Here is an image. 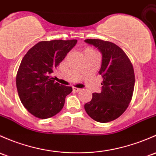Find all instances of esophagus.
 I'll use <instances>...</instances> for the list:
<instances>
[{"label": "esophagus", "instance_id": "34e87169", "mask_svg": "<svg viewBox=\"0 0 156 156\" xmlns=\"http://www.w3.org/2000/svg\"><path fill=\"white\" fill-rule=\"evenodd\" d=\"M73 90L75 92H79L81 90V88H78V87H73Z\"/></svg>", "mask_w": 156, "mask_h": 156}]
</instances>
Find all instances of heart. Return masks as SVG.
<instances>
[{"label": "heart", "instance_id": "obj_1", "mask_svg": "<svg viewBox=\"0 0 156 156\" xmlns=\"http://www.w3.org/2000/svg\"><path fill=\"white\" fill-rule=\"evenodd\" d=\"M86 50H92V49H90V48H87V49H86Z\"/></svg>", "mask_w": 156, "mask_h": 156}]
</instances>
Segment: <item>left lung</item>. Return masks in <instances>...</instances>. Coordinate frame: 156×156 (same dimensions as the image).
<instances>
[{
	"label": "left lung",
	"mask_w": 156,
	"mask_h": 156,
	"mask_svg": "<svg viewBox=\"0 0 156 156\" xmlns=\"http://www.w3.org/2000/svg\"><path fill=\"white\" fill-rule=\"evenodd\" d=\"M84 41L101 53L99 73L103 78L101 93H93L91 101L84 105V109L97 122H111L123 114L132 100L134 87L133 66L116 44L96 39Z\"/></svg>",
	"instance_id": "1"
}]
</instances>
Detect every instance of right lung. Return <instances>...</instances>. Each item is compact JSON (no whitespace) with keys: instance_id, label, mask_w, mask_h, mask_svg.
I'll return each instance as SVG.
<instances>
[{"instance_id":"1","label":"right lung","mask_w":156,"mask_h":156,"mask_svg":"<svg viewBox=\"0 0 156 156\" xmlns=\"http://www.w3.org/2000/svg\"><path fill=\"white\" fill-rule=\"evenodd\" d=\"M76 43V39L42 41L23 57L16 87L24 107L36 117L47 119L56 115L73 91L71 87L55 82L51 74Z\"/></svg>"}]
</instances>
